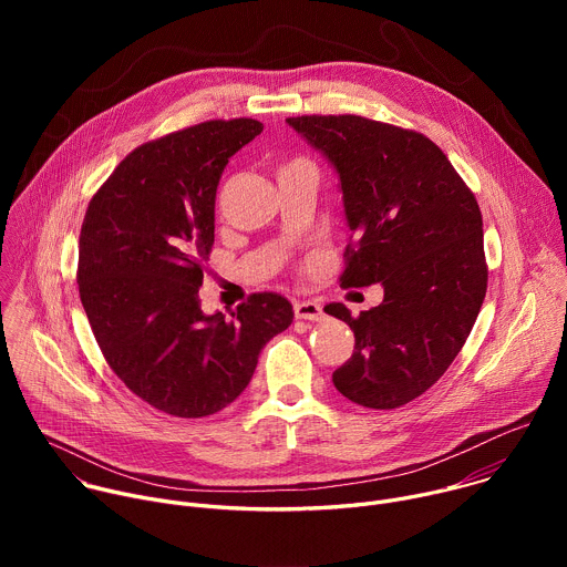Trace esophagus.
<instances>
[{"instance_id": "obj_1", "label": "esophagus", "mask_w": 567, "mask_h": 567, "mask_svg": "<svg viewBox=\"0 0 567 567\" xmlns=\"http://www.w3.org/2000/svg\"><path fill=\"white\" fill-rule=\"evenodd\" d=\"M293 313H296V318H300V320H311V322H316V320L322 318V307H320L318 302H311V300H298V302L293 305Z\"/></svg>"}]
</instances>
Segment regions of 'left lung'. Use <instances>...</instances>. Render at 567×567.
Returning <instances> with one entry per match:
<instances>
[{
  "mask_svg": "<svg viewBox=\"0 0 567 567\" xmlns=\"http://www.w3.org/2000/svg\"><path fill=\"white\" fill-rule=\"evenodd\" d=\"M287 123L339 175L352 230L341 287H383V302L359 318L326 305L354 332L332 381L359 406L399 409L446 372L487 293L480 206L420 132L354 114Z\"/></svg>",
  "mask_w": 567,
  "mask_h": 567,
  "instance_id": "left-lung-1",
  "label": "left lung"
}]
</instances>
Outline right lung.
<instances>
[{"mask_svg": "<svg viewBox=\"0 0 567 567\" xmlns=\"http://www.w3.org/2000/svg\"><path fill=\"white\" fill-rule=\"evenodd\" d=\"M254 118L206 121L130 152L92 197L80 228L78 289L99 348L150 406L208 417L245 390L262 348L293 309L274 291L230 316L204 313L199 287L215 241V195Z\"/></svg>", "mask_w": 567, "mask_h": 567, "instance_id": "right-lung-1", "label": "right lung"}]
</instances>
